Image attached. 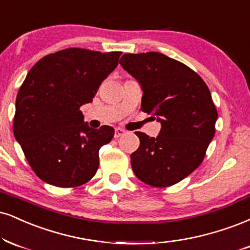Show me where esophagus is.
Returning a JSON list of instances; mask_svg holds the SVG:
<instances>
[{"mask_svg": "<svg viewBox=\"0 0 250 250\" xmlns=\"http://www.w3.org/2000/svg\"><path fill=\"white\" fill-rule=\"evenodd\" d=\"M125 131L123 130L122 128H115V134H114V137L115 138H119L120 136H122V135H125Z\"/></svg>", "mask_w": 250, "mask_h": 250, "instance_id": "esophagus-1", "label": "esophagus"}]
</instances>
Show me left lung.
Masks as SVG:
<instances>
[{
  "instance_id": "left-lung-1",
  "label": "left lung",
  "mask_w": 250,
  "mask_h": 250,
  "mask_svg": "<svg viewBox=\"0 0 250 250\" xmlns=\"http://www.w3.org/2000/svg\"><path fill=\"white\" fill-rule=\"evenodd\" d=\"M120 64L142 87L141 109L162 125L157 137L135 133L134 173L155 188L177 184L199 167L214 137L218 112L211 92L193 70L163 53H125Z\"/></svg>"
}]
</instances>
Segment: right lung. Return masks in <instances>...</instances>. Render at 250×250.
I'll return each instance as SVG.
<instances>
[{"label":"right lung","mask_w":250,"mask_h":250,"mask_svg":"<svg viewBox=\"0 0 250 250\" xmlns=\"http://www.w3.org/2000/svg\"><path fill=\"white\" fill-rule=\"evenodd\" d=\"M120 56L71 47L45 56L29 71L17 93L14 135L43 182L76 188L95 174L99 150L114 129L89 128L80 107L92 102Z\"/></svg>","instance_id":"1"}]
</instances>
